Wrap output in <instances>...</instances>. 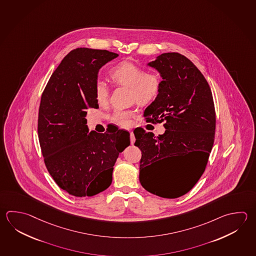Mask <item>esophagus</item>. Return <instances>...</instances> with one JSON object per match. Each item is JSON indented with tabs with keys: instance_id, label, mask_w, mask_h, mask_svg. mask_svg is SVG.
Segmentation results:
<instances>
[{
	"instance_id": "obj_1",
	"label": "esophagus",
	"mask_w": 256,
	"mask_h": 256,
	"mask_svg": "<svg viewBox=\"0 0 256 256\" xmlns=\"http://www.w3.org/2000/svg\"><path fill=\"white\" fill-rule=\"evenodd\" d=\"M135 136H134V133L131 131L130 132V142L131 144H134L135 143Z\"/></svg>"
}]
</instances>
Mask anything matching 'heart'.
<instances>
[{"instance_id": "b5f03b06", "label": "heart", "mask_w": 256, "mask_h": 256, "mask_svg": "<svg viewBox=\"0 0 256 256\" xmlns=\"http://www.w3.org/2000/svg\"><path fill=\"white\" fill-rule=\"evenodd\" d=\"M111 80L120 86L130 88L131 96L140 105L153 102L160 94L161 78L154 72H146L145 68L130 62H121L112 68L110 72ZM94 94L100 105L108 102L110 88L106 82L96 80L94 84ZM133 112L125 110H116L112 113L110 120L120 126H130Z\"/></svg>"}]
</instances>
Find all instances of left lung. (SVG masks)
Instances as JSON below:
<instances>
[{"instance_id":"8db88e82","label":"left lung","mask_w":256,"mask_h":256,"mask_svg":"<svg viewBox=\"0 0 256 256\" xmlns=\"http://www.w3.org/2000/svg\"><path fill=\"white\" fill-rule=\"evenodd\" d=\"M163 78L158 96L145 110L146 122L162 123L164 134L154 136L140 128L135 146L141 150L140 181L150 193L178 198L189 192L204 172L216 135V110L206 78L190 60L178 52L160 55L148 63ZM184 154L194 169L174 180L164 179L160 163Z\"/></svg>"}]
</instances>
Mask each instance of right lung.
Instances as JSON below:
<instances>
[{
  "mask_svg": "<svg viewBox=\"0 0 256 256\" xmlns=\"http://www.w3.org/2000/svg\"><path fill=\"white\" fill-rule=\"evenodd\" d=\"M118 54L78 48L65 56L44 88L38 136L44 163L54 181L77 198L108 188L118 154L130 144L128 131L88 130L87 110L98 108L94 84L98 70Z\"/></svg>",
  "mask_w": 256,
  "mask_h": 256,
  "instance_id": "obj_1",
  "label": "right lung"
}]
</instances>
